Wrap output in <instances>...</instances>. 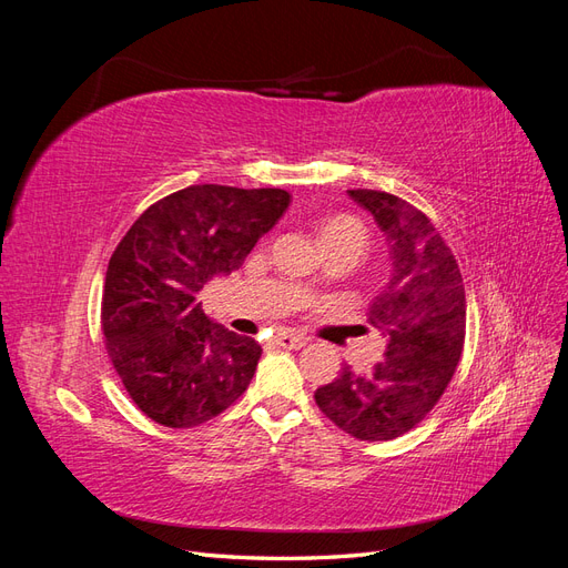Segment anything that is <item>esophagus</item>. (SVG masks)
<instances>
[{"mask_svg":"<svg viewBox=\"0 0 568 568\" xmlns=\"http://www.w3.org/2000/svg\"><path fill=\"white\" fill-rule=\"evenodd\" d=\"M274 341H277V346H282V348H288V351H298V348H303L305 343H307L303 336L288 334V332H282V334H277V336H274Z\"/></svg>","mask_w":568,"mask_h":568,"instance_id":"1","label":"esophagus"}]
</instances>
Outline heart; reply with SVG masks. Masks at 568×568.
<instances>
[{
  "label": "heart",
  "mask_w": 568,
  "mask_h": 568,
  "mask_svg": "<svg viewBox=\"0 0 568 568\" xmlns=\"http://www.w3.org/2000/svg\"><path fill=\"white\" fill-rule=\"evenodd\" d=\"M320 242L326 253L353 251L363 257V253L369 246V232L363 222L353 215H334L320 225ZM307 286H317V280H313Z\"/></svg>",
  "instance_id": "obj_1"
}]
</instances>
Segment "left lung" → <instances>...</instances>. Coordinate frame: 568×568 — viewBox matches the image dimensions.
I'll return each instance as SVG.
<instances>
[{
	"mask_svg": "<svg viewBox=\"0 0 568 568\" xmlns=\"http://www.w3.org/2000/svg\"><path fill=\"white\" fill-rule=\"evenodd\" d=\"M348 196L372 213L390 248V282L369 305L386 353L369 374L343 367L315 390V403L353 438L393 440L448 388L464 348L467 298L453 251L422 211L374 189H348Z\"/></svg>",
	"mask_w": 568,
	"mask_h": 568,
	"instance_id": "obj_1",
	"label": "left lung"
}]
</instances>
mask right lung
I'll return each instance as SVG.
<instances>
[{
  "instance_id": "right-lung-1",
  "label": "right lung",
  "mask_w": 568,
  "mask_h": 568,
  "mask_svg": "<svg viewBox=\"0 0 568 568\" xmlns=\"http://www.w3.org/2000/svg\"><path fill=\"white\" fill-rule=\"evenodd\" d=\"M288 203L284 189L194 184L149 205L113 251L101 329L149 419L199 426L248 388L263 348L205 317L199 291L242 267Z\"/></svg>"
}]
</instances>
